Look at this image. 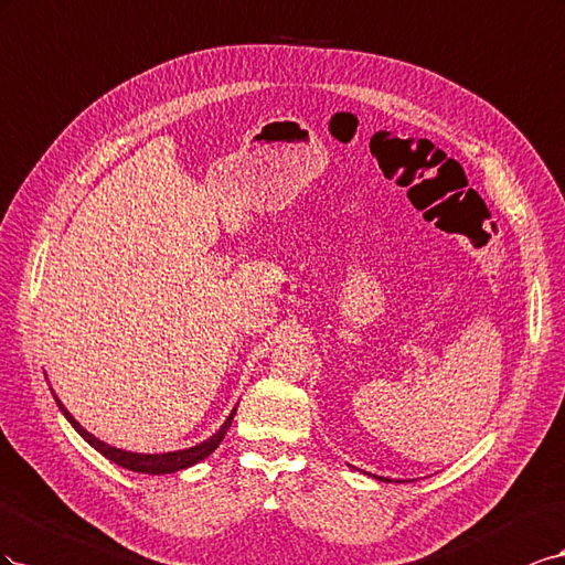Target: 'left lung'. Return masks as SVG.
<instances>
[{
    "mask_svg": "<svg viewBox=\"0 0 565 565\" xmlns=\"http://www.w3.org/2000/svg\"><path fill=\"white\" fill-rule=\"evenodd\" d=\"M376 480H383V482H391V478H381V476H374Z\"/></svg>",
    "mask_w": 565,
    "mask_h": 565,
    "instance_id": "left-lung-1",
    "label": "left lung"
}]
</instances>
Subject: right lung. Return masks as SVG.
I'll list each match as a JSON object with an SVG mask.
<instances>
[{"instance_id": "1", "label": "right lung", "mask_w": 565, "mask_h": 565, "mask_svg": "<svg viewBox=\"0 0 565 565\" xmlns=\"http://www.w3.org/2000/svg\"><path fill=\"white\" fill-rule=\"evenodd\" d=\"M54 393V391H52ZM54 399H56V405H58V409H61V414L68 418V424L83 435V438L96 449V452L99 455H104L106 459H110L113 463H118V466H122V469H127V471H135V473H149V476H163V473H177V471H184V469H189V466H193V463H199V461H203L205 457H211L215 449L220 447V443H222V438L224 435H227V430H230V426H232V418H234V414H236V407L232 409V414L227 416V422H224L211 438L207 440H203V443H199V445H193V447H184V449H174V452H160V455H141V452H127V449H118V447H110V445H106L104 440H99V438H94V435L89 433V430H85L83 426H79L77 422H75V416L63 407V402L58 399V395H54Z\"/></svg>"}]
</instances>
